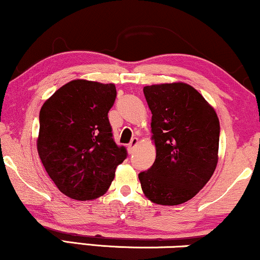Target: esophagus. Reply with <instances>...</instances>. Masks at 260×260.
<instances>
[{
  "label": "esophagus",
  "instance_id": "34e87169",
  "mask_svg": "<svg viewBox=\"0 0 260 260\" xmlns=\"http://www.w3.org/2000/svg\"><path fill=\"white\" fill-rule=\"evenodd\" d=\"M139 145V139H136V137H134L133 140H131V142L129 143V146H127V152L130 153V154H133L134 152H135V148Z\"/></svg>",
  "mask_w": 260,
  "mask_h": 260
}]
</instances>
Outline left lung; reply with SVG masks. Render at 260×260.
<instances>
[{
  "instance_id": "obj_1",
  "label": "left lung",
  "mask_w": 260,
  "mask_h": 260,
  "mask_svg": "<svg viewBox=\"0 0 260 260\" xmlns=\"http://www.w3.org/2000/svg\"><path fill=\"white\" fill-rule=\"evenodd\" d=\"M155 161L139 175L143 194L164 206L194 198L218 162L219 119L193 86L183 82L147 85Z\"/></svg>"
}]
</instances>
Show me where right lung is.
Listing matches in <instances>:
<instances>
[{
  "mask_svg": "<svg viewBox=\"0 0 260 260\" xmlns=\"http://www.w3.org/2000/svg\"><path fill=\"white\" fill-rule=\"evenodd\" d=\"M115 96L113 83L75 79L42 106L37 152L66 197L79 201L100 198L126 158V149L115 145L107 117Z\"/></svg>",
  "mask_w": 260,
  "mask_h": 260,
  "instance_id": "obj_1",
  "label": "right lung"
}]
</instances>
